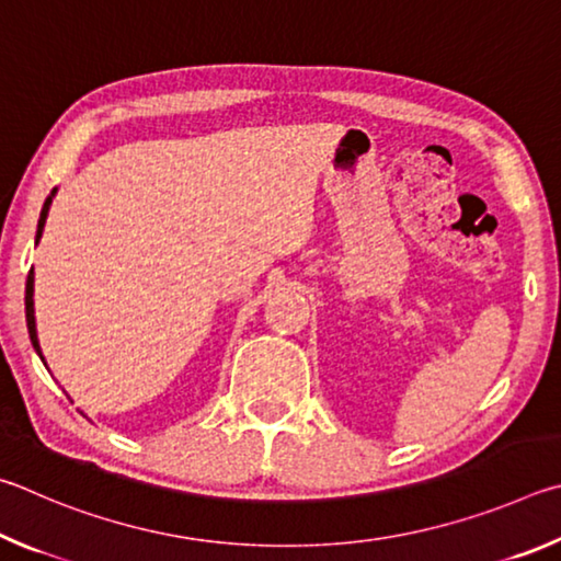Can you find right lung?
Returning a JSON list of instances; mask_svg holds the SVG:
<instances>
[{
  "label": "right lung",
  "mask_w": 561,
  "mask_h": 561,
  "mask_svg": "<svg viewBox=\"0 0 561 561\" xmlns=\"http://www.w3.org/2000/svg\"><path fill=\"white\" fill-rule=\"evenodd\" d=\"M54 196H56V190H51V194L46 196V202H44V206H42V216H38V226H36V243H38V239H42V233H44V224H46L48 209H51ZM24 306H26V328H28V337H32V345H34V350H36V355L42 357V362H44L42 345H38V335H36V318H34V271H28V278H26ZM44 365H46V362H44Z\"/></svg>",
  "instance_id": "obj_1"
}]
</instances>
